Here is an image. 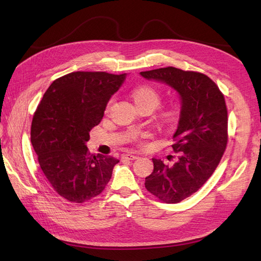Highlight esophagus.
I'll list each match as a JSON object with an SVG mask.
<instances>
[{
  "label": "esophagus",
  "mask_w": 261,
  "mask_h": 261,
  "mask_svg": "<svg viewBox=\"0 0 261 261\" xmlns=\"http://www.w3.org/2000/svg\"><path fill=\"white\" fill-rule=\"evenodd\" d=\"M123 159H126V160H136V159H138V155L133 154V153H126V154L123 155Z\"/></svg>",
  "instance_id": "34e87169"
}]
</instances>
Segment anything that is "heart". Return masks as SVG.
Here are the masks:
<instances>
[{"label": "heart", "instance_id": "1", "mask_svg": "<svg viewBox=\"0 0 261 261\" xmlns=\"http://www.w3.org/2000/svg\"><path fill=\"white\" fill-rule=\"evenodd\" d=\"M132 96L134 101H135L136 106H151L153 109H155L160 103L159 93L149 86H141L136 89H134ZM110 105H111V102L109 103L108 108L110 107ZM161 117L164 124L170 125L176 121L177 112L173 109L167 110V111L161 114Z\"/></svg>", "mask_w": 261, "mask_h": 261}]
</instances>
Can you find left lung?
<instances>
[{
    "instance_id": "1",
    "label": "left lung",
    "mask_w": 261,
    "mask_h": 261,
    "mask_svg": "<svg viewBox=\"0 0 261 261\" xmlns=\"http://www.w3.org/2000/svg\"><path fill=\"white\" fill-rule=\"evenodd\" d=\"M140 75L170 86L179 96L180 112L173 135L178 152L169 167L152 159L153 172L145 187L167 203H177L196 193L217 169L227 144V110L219 87L206 75L175 67L156 68Z\"/></svg>"
}]
</instances>
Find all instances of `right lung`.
Instances as JSON below:
<instances>
[{"label": "right lung", "instance_id": "right-lung-1", "mask_svg": "<svg viewBox=\"0 0 261 261\" xmlns=\"http://www.w3.org/2000/svg\"><path fill=\"white\" fill-rule=\"evenodd\" d=\"M125 78L126 74L106 72L62 76L51 84L35 112L30 135L38 162L54 191L70 202L83 203L101 194L120 162L90 154L86 143Z\"/></svg>", "mask_w": 261, "mask_h": 261}]
</instances>
